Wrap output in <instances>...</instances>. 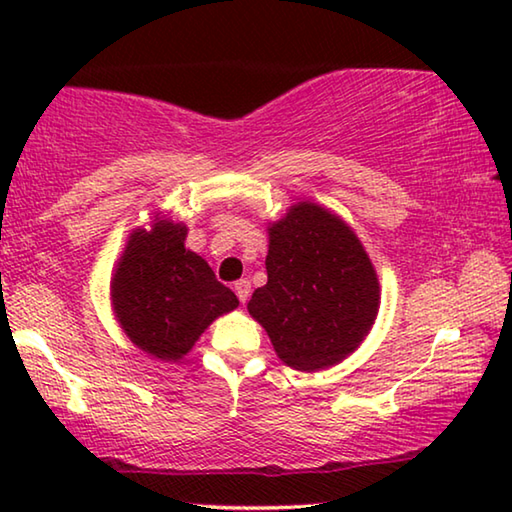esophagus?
Segmentation results:
<instances>
[{
  "mask_svg": "<svg viewBox=\"0 0 512 512\" xmlns=\"http://www.w3.org/2000/svg\"><path fill=\"white\" fill-rule=\"evenodd\" d=\"M235 293H237L239 302H246V300H248V296H250V282H248V280H239V282H235Z\"/></svg>",
  "mask_w": 512,
  "mask_h": 512,
  "instance_id": "1",
  "label": "esophagus"
}]
</instances>
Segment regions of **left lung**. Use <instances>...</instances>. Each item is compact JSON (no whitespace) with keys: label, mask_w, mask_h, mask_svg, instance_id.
I'll return each mask as SVG.
<instances>
[{"label":"left lung","mask_w":512,"mask_h":512,"mask_svg":"<svg viewBox=\"0 0 512 512\" xmlns=\"http://www.w3.org/2000/svg\"><path fill=\"white\" fill-rule=\"evenodd\" d=\"M268 282L248 311L287 366H334L366 339L379 311V282L359 237L316 203L291 205L268 225Z\"/></svg>","instance_id":"8db88e82"}]
</instances>
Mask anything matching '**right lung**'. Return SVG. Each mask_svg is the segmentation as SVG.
Wrapping results in <instances>:
<instances>
[{"label": "right lung", "mask_w": 512, "mask_h": 512, "mask_svg": "<svg viewBox=\"0 0 512 512\" xmlns=\"http://www.w3.org/2000/svg\"><path fill=\"white\" fill-rule=\"evenodd\" d=\"M185 237L187 225L169 219L135 230L110 284L121 329L160 361L183 359L214 318L239 305Z\"/></svg>", "instance_id": "1"}]
</instances>
